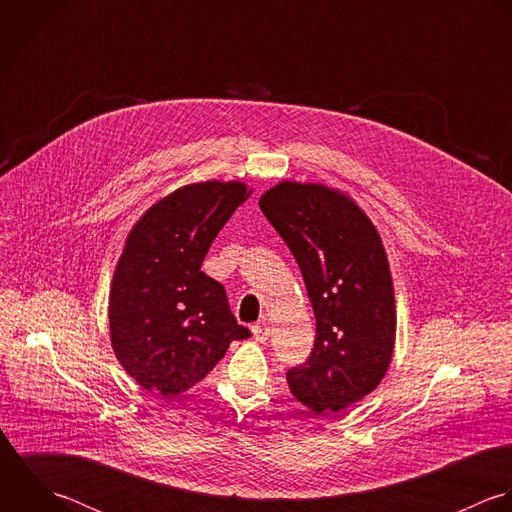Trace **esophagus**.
Listing matches in <instances>:
<instances>
[{
    "mask_svg": "<svg viewBox=\"0 0 512 512\" xmlns=\"http://www.w3.org/2000/svg\"><path fill=\"white\" fill-rule=\"evenodd\" d=\"M253 336H255V340L257 342H267L269 340V334H271V328H269V324L263 320V322H257V324H253Z\"/></svg>",
    "mask_w": 512,
    "mask_h": 512,
    "instance_id": "34e87169",
    "label": "esophagus"
}]
</instances>
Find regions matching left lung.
<instances>
[{
  "label": "left lung",
  "instance_id": "8db88e82",
  "mask_svg": "<svg viewBox=\"0 0 512 512\" xmlns=\"http://www.w3.org/2000/svg\"><path fill=\"white\" fill-rule=\"evenodd\" d=\"M259 207L297 259L316 318L314 348L287 372L291 394L334 413L374 392L396 342V301L382 237L338 190L281 182Z\"/></svg>",
  "mask_w": 512,
  "mask_h": 512
}]
</instances>
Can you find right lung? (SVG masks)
<instances>
[{"label":"right lung","mask_w":512,"mask_h":512,"mask_svg":"<svg viewBox=\"0 0 512 512\" xmlns=\"http://www.w3.org/2000/svg\"><path fill=\"white\" fill-rule=\"evenodd\" d=\"M249 194L241 182L190 184L152 205L128 233L108 322L120 366L144 390H190L233 340L251 336L229 310L223 285L202 271L219 229Z\"/></svg>","instance_id":"obj_1"}]
</instances>
